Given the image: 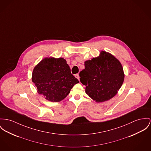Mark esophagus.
<instances>
[{"label":"esophagus","instance_id":"esophagus-1","mask_svg":"<svg viewBox=\"0 0 151 151\" xmlns=\"http://www.w3.org/2000/svg\"><path fill=\"white\" fill-rule=\"evenodd\" d=\"M75 76L76 78H77L78 80H79V74H75Z\"/></svg>","mask_w":151,"mask_h":151}]
</instances>
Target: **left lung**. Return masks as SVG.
Instances as JSON below:
<instances>
[{"instance_id":"8db88e82","label":"left lung","mask_w":151,"mask_h":151,"mask_svg":"<svg viewBox=\"0 0 151 151\" xmlns=\"http://www.w3.org/2000/svg\"><path fill=\"white\" fill-rule=\"evenodd\" d=\"M85 68L79 76L86 86V93L96 102H102L114 97L124 81L122 66L110 53L102 51L100 55L84 62Z\"/></svg>"}]
</instances>
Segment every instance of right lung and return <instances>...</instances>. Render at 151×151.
Returning a JSON list of instances; mask_svg holds the SVG:
<instances>
[{"instance_id": "obj_1", "label": "right lung", "mask_w": 151, "mask_h": 151, "mask_svg": "<svg viewBox=\"0 0 151 151\" xmlns=\"http://www.w3.org/2000/svg\"><path fill=\"white\" fill-rule=\"evenodd\" d=\"M32 81L39 94L53 102L64 99L79 81L71 73L67 61L63 58H45L35 67Z\"/></svg>"}]
</instances>
